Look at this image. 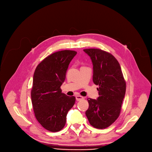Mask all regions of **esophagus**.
Here are the masks:
<instances>
[{"label": "esophagus", "mask_w": 152, "mask_h": 152, "mask_svg": "<svg viewBox=\"0 0 152 152\" xmlns=\"http://www.w3.org/2000/svg\"><path fill=\"white\" fill-rule=\"evenodd\" d=\"M76 99L77 101H79V100H81L84 99V97L83 96H81V95H76Z\"/></svg>", "instance_id": "esophagus-1"}]
</instances>
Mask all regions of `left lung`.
Here are the masks:
<instances>
[{"instance_id": "left-lung-1", "label": "left lung", "mask_w": 152, "mask_h": 152, "mask_svg": "<svg viewBox=\"0 0 152 152\" xmlns=\"http://www.w3.org/2000/svg\"><path fill=\"white\" fill-rule=\"evenodd\" d=\"M93 64V82L99 86L97 100L87 99L86 115L91 126L105 129L119 117L126 84L121 68L113 55L99 49H84Z\"/></svg>"}]
</instances>
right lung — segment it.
<instances>
[{"label":"right lung","mask_w":152,"mask_h":152,"mask_svg":"<svg viewBox=\"0 0 152 152\" xmlns=\"http://www.w3.org/2000/svg\"><path fill=\"white\" fill-rule=\"evenodd\" d=\"M77 52L65 50L48 56L36 67L31 95L35 116L44 128L50 132L61 130L66 124L68 111L76 98L61 92L70 61Z\"/></svg>","instance_id":"add662e5"}]
</instances>
